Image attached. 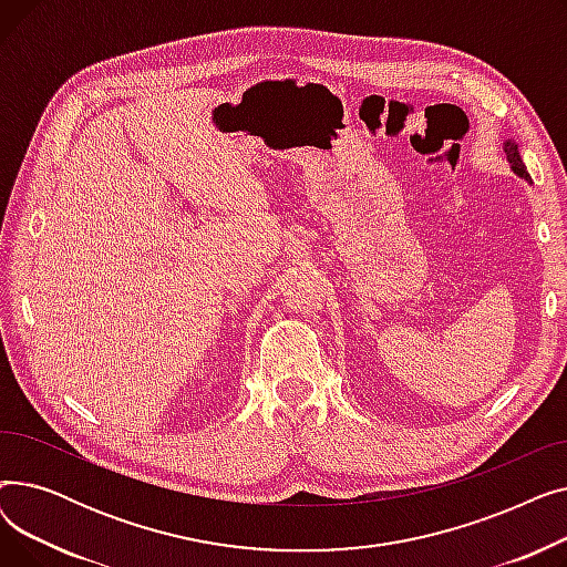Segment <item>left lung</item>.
Returning <instances> with one entry per match:
<instances>
[{
  "mask_svg": "<svg viewBox=\"0 0 567 567\" xmlns=\"http://www.w3.org/2000/svg\"><path fill=\"white\" fill-rule=\"evenodd\" d=\"M505 156H508V161H511V165H513L515 174H519L522 178H526V182H530V176H528V172H526V167H524V163H522V158H519L517 144H515L513 140L505 142Z\"/></svg>",
  "mask_w": 567,
  "mask_h": 567,
  "instance_id": "1",
  "label": "left lung"
}]
</instances>
